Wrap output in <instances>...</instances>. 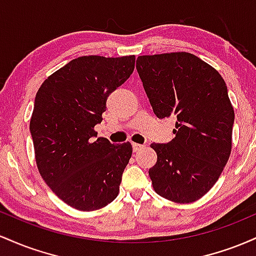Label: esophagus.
I'll return each mask as SVG.
<instances>
[{"instance_id": "1", "label": "esophagus", "mask_w": 256, "mask_h": 256, "mask_svg": "<svg viewBox=\"0 0 256 256\" xmlns=\"http://www.w3.org/2000/svg\"><path fill=\"white\" fill-rule=\"evenodd\" d=\"M143 148H144V146H143V144H138V143H132V149H134V152L142 150Z\"/></svg>"}]
</instances>
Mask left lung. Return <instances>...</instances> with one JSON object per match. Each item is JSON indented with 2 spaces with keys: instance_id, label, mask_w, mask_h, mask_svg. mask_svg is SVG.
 Here are the masks:
<instances>
[{
  "instance_id": "8db88e82",
  "label": "left lung",
  "mask_w": 256,
  "mask_h": 256,
  "mask_svg": "<svg viewBox=\"0 0 256 256\" xmlns=\"http://www.w3.org/2000/svg\"><path fill=\"white\" fill-rule=\"evenodd\" d=\"M137 71L158 118H177L168 144L152 143L149 177L158 195L190 204L216 183L232 148L234 112L219 72L185 52L142 55Z\"/></svg>"
}]
</instances>
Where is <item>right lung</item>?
<instances>
[{
	"instance_id": "add662e5",
	"label": "right lung",
	"mask_w": 256,
	"mask_h": 256,
	"mask_svg": "<svg viewBox=\"0 0 256 256\" xmlns=\"http://www.w3.org/2000/svg\"><path fill=\"white\" fill-rule=\"evenodd\" d=\"M134 61V55L77 58L49 76L36 94L30 131L37 168L52 192L78 210H101L119 194L132 146L94 140V128L102 122L108 96L132 74Z\"/></svg>"
}]
</instances>
